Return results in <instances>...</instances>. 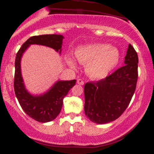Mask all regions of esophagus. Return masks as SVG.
<instances>
[{
    "label": "esophagus",
    "mask_w": 154,
    "mask_h": 154,
    "mask_svg": "<svg viewBox=\"0 0 154 154\" xmlns=\"http://www.w3.org/2000/svg\"><path fill=\"white\" fill-rule=\"evenodd\" d=\"M77 83L80 85H83L84 84V81H83V79L79 78V79H77Z\"/></svg>",
    "instance_id": "esophagus-1"
}]
</instances>
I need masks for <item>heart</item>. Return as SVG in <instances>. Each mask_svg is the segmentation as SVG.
Returning <instances> with one entry per match:
<instances>
[{
  "label": "heart",
  "mask_w": 154,
  "mask_h": 154,
  "mask_svg": "<svg viewBox=\"0 0 154 154\" xmlns=\"http://www.w3.org/2000/svg\"><path fill=\"white\" fill-rule=\"evenodd\" d=\"M76 58L80 63L87 66V71L91 77L101 79L119 64L120 54L118 49L106 44H93L79 48ZM68 64L74 66L71 57H67Z\"/></svg>",
  "instance_id": "heart-1"
}]
</instances>
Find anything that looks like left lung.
<instances>
[{
	"mask_svg": "<svg viewBox=\"0 0 154 154\" xmlns=\"http://www.w3.org/2000/svg\"><path fill=\"white\" fill-rule=\"evenodd\" d=\"M139 58L129 45L125 66L104 79L85 84V114L90 121L106 124L120 117L130 104L138 80Z\"/></svg>",
	"mask_w": 154,
	"mask_h": 154,
	"instance_id": "1",
	"label": "left lung"
}]
</instances>
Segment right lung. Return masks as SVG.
I'll list each match as a JSON object with an SVG mask.
<instances>
[{
  "label": "right lung",
  "mask_w": 154,
  "mask_h": 154,
  "mask_svg": "<svg viewBox=\"0 0 154 154\" xmlns=\"http://www.w3.org/2000/svg\"><path fill=\"white\" fill-rule=\"evenodd\" d=\"M63 36L57 34L34 35L29 38L16 54L15 61L14 90L17 99L26 114L39 122H48L57 117L62 109L63 99L75 85L76 80L58 81L43 95L32 96L26 91L21 74V58L23 53L32 44L48 46L61 51Z\"/></svg>",
  "instance_id": "obj_1"
}]
</instances>
